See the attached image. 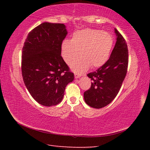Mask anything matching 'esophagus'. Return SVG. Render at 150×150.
Listing matches in <instances>:
<instances>
[{
  "instance_id": "1",
  "label": "esophagus",
  "mask_w": 150,
  "mask_h": 150,
  "mask_svg": "<svg viewBox=\"0 0 150 150\" xmlns=\"http://www.w3.org/2000/svg\"><path fill=\"white\" fill-rule=\"evenodd\" d=\"M80 77H81V75L77 74V73H75V79H78V78H79Z\"/></svg>"
}]
</instances>
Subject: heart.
<instances>
[{"mask_svg":"<svg viewBox=\"0 0 150 150\" xmlns=\"http://www.w3.org/2000/svg\"><path fill=\"white\" fill-rule=\"evenodd\" d=\"M112 45L113 38L109 33L86 29L75 32L71 40L63 42L62 54L65 62L71 64L80 52L81 57L72 63L71 69L75 73L82 74L91 66L95 68L105 64Z\"/></svg>","mask_w":150,"mask_h":150,"instance_id":"heart-1","label":"heart"}]
</instances>
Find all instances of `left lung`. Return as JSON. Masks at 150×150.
I'll list each match as a JSON object with an SVG mask.
<instances>
[{"label": "left lung", "instance_id": "1", "mask_svg": "<svg viewBox=\"0 0 150 150\" xmlns=\"http://www.w3.org/2000/svg\"><path fill=\"white\" fill-rule=\"evenodd\" d=\"M116 42L107 62L95 71L87 74L92 80L89 89L84 93L85 103L91 107L101 108L112 101L125 79L128 65L126 40L117 30Z\"/></svg>", "mask_w": 150, "mask_h": 150}]
</instances>
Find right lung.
<instances>
[{"mask_svg": "<svg viewBox=\"0 0 150 150\" xmlns=\"http://www.w3.org/2000/svg\"><path fill=\"white\" fill-rule=\"evenodd\" d=\"M67 34L63 24L44 22L28 34L22 48V75L33 98L45 106L62 102L74 74L61 55Z\"/></svg>", "mask_w": 150, "mask_h": 150, "instance_id": "add662e5", "label": "right lung"}]
</instances>
